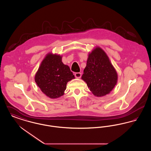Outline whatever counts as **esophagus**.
<instances>
[{
	"label": "esophagus",
	"mask_w": 151,
	"mask_h": 151,
	"mask_svg": "<svg viewBox=\"0 0 151 151\" xmlns=\"http://www.w3.org/2000/svg\"><path fill=\"white\" fill-rule=\"evenodd\" d=\"M75 76L76 78H80L81 76V73L80 72H76L75 73Z\"/></svg>",
	"instance_id": "1"
}]
</instances>
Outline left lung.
<instances>
[{"mask_svg":"<svg viewBox=\"0 0 151 151\" xmlns=\"http://www.w3.org/2000/svg\"><path fill=\"white\" fill-rule=\"evenodd\" d=\"M81 79L96 96H104L114 88L118 76L106 53L100 47L89 54Z\"/></svg>","mask_w":151,"mask_h":151,"instance_id":"left-lung-1","label":"left lung"}]
</instances>
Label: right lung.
I'll return each instance as SVG.
<instances>
[{
  "label": "right lung",
  "mask_w": 151,
  "mask_h": 151,
  "mask_svg": "<svg viewBox=\"0 0 151 151\" xmlns=\"http://www.w3.org/2000/svg\"><path fill=\"white\" fill-rule=\"evenodd\" d=\"M75 76L70 67L62 62V57L49 54L42 62L35 81L43 93L51 99L63 95L67 83Z\"/></svg>",
  "instance_id": "add662e5"
}]
</instances>
